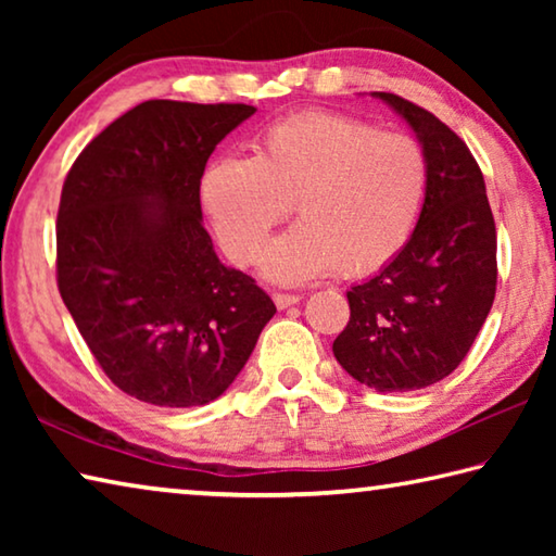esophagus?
Returning a JSON list of instances; mask_svg holds the SVG:
<instances>
[{
  "mask_svg": "<svg viewBox=\"0 0 556 556\" xmlns=\"http://www.w3.org/2000/svg\"><path fill=\"white\" fill-rule=\"evenodd\" d=\"M271 299H275L277 308H289V306H294V304H299V301H301L299 294H275Z\"/></svg>",
  "mask_w": 556,
  "mask_h": 556,
  "instance_id": "1",
  "label": "esophagus"
}]
</instances>
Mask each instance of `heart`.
Instances as JSON below:
<instances>
[{
	"instance_id": "1",
	"label": "heart",
	"mask_w": 556,
	"mask_h": 556,
	"mask_svg": "<svg viewBox=\"0 0 556 556\" xmlns=\"http://www.w3.org/2000/svg\"><path fill=\"white\" fill-rule=\"evenodd\" d=\"M429 186L425 149L402 131L306 112L265 129L255 156L225 154L203 168L201 208L220 248L252 265L291 203L299 223L269 244L262 271L277 285L388 267L417 230Z\"/></svg>"
}]
</instances>
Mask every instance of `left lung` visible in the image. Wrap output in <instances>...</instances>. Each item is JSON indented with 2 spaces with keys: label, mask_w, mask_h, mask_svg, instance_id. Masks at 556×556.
<instances>
[{
  "label": "left lung",
  "mask_w": 556,
  "mask_h": 556,
  "mask_svg": "<svg viewBox=\"0 0 556 556\" xmlns=\"http://www.w3.org/2000/svg\"><path fill=\"white\" fill-rule=\"evenodd\" d=\"M425 149L429 186L417 230L378 275L348 289L351 321L333 355L378 392L429 388L454 372L495 299V220L468 147L444 122L392 92H372Z\"/></svg>",
  "instance_id": "1"
}]
</instances>
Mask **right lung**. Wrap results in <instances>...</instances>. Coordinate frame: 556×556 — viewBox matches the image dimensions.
<instances>
[{
  "instance_id": "right-lung-1",
  "label": "right lung",
  "mask_w": 556,
  "mask_h": 556,
  "mask_svg": "<svg viewBox=\"0 0 556 556\" xmlns=\"http://www.w3.org/2000/svg\"><path fill=\"white\" fill-rule=\"evenodd\" d=\"M252 105L149 100L65 176L59 289L100 368L131 397L199 407L230 388L277 306L203 228L205 162Z\"/></svg>"
}]
</instances>
